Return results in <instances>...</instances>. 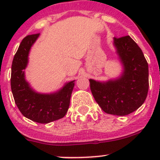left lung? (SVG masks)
<instances>
[{
    "mask_svg": "<svg viewBox=\"0 0 160 160\" xmlns=\"http://www.w3.org/2000/svg\"><path fill=\"white\" fill-rule=\"evenodd\" d=\"M114 46L123 65L122 76L99 82L90 79L95 101L107 114L124 116L142 105L149 90V67L142 51L129 35L114 38Z\"/></svg>",
    "mask_w": 160,
    "mask_h": 160,
    "instance_id": "1",
    "label": "left lung"
}]
</instances>
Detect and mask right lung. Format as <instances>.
<instances>
[{
	"instance_id": "obj_1",
	"label": "right lung",
	"mask_w": 160,
	"mask_h": 160,
	"mask_svg": "<svg viewBox=\"0 0 160 160\" xmlns=\"http://www.w3.org/2000/svg\"><path fill=\"white\" fill-rule=\"evenodd\" d=\"M39 34L27 35L23 38L12 61L11 87L14 102L27 118L42 124L58 120L67 114L74 80L69 82L59 91L53 93H39L31 88L25 78L30 49Z\"/></svg>"
}]
</instances>
